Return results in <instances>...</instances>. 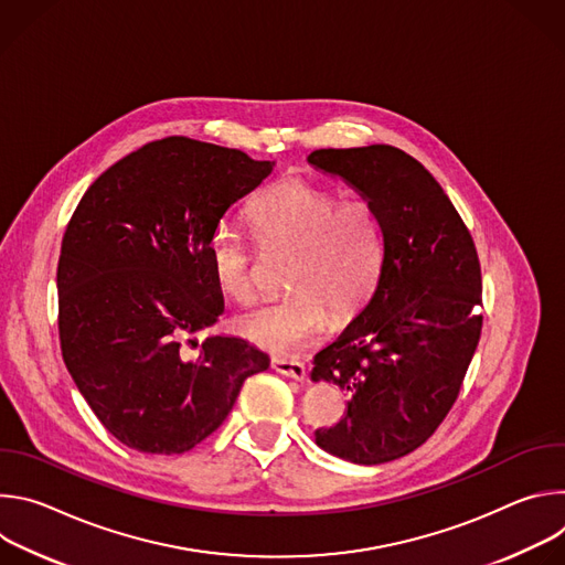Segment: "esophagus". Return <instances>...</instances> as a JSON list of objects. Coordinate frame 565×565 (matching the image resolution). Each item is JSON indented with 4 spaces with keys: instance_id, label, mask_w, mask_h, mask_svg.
Masks as SVG:
<instances>
[{
    "instance_id": "1",
    "label": "esophagus",
    "mask_w": 565,
    "mask_h": 565,
    "mask_svg": "<svg viewBox=\"0 0 565 565\" xmlns=\"http://www.w3.org/2000/svg\"><path fill=\"white\" fill-rule=\"evenodd\" d=\"M273 369L286 377L292 380H303L306 377V366L297 360H288V358H275L273 360Z\"/></svg>"
}]
</instances>
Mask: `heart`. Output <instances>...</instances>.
Returning a JSON list of instances; mask_svg holds the SVG:
<instances>
[{
    "label": "heart",
    "instance_id": "obj_1",
    "mask_svg": "<svg viewBox=\"0 0 565 565\" xmlns=\"http://www.w3.org/2000/svg\"><path fill=\"white\" fill-rule=\"evenodd\" d=\"M262 250H295L284 299L262 303L236 321L248 342L277 355L310 344L335 321L353 319L373 297L384 270V232L364 196L340 199L331 188L288 177L262 192L248 210ZM216 286L238 303L255 297L257 250L227 223L207 238Z\"/></svg>",
    "mask_w": 565,
    "mask_h": 565
}]
</instances>
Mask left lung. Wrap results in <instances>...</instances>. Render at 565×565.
<instances>
[{"label": "left lung", "mask_w": 565, "mask_h": 565, "mask_svg": "<svg viewBox=\"0 0 565 565\" xmlns=\"http://www.w3.org/2000/svg\"><path fill=\"white\" fill-rule=\"evenodd\" d=\"M308 163L347 179L380 212L384 270L366 308L315 355L312 380L349 395L315 443L360 465L425 445L451 412L480 340L482 279L473 238L438 181L391 145L315 149Z\"/></svg>", "instance_id": "left-lung-1"}]
</instances>
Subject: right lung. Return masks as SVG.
<instances>
[{
    "mask_svg": "<svg viewBox=\"0 0 565 565\" xmlns=\"http://www.w3.org/2000/svg\"><path fill=\"white\" fill-rule=\"evenodd\" d=\"M270 172V160L241 149L168 136L120 158L71 214L57 262L62 358L122 445L194 449L223 425L246 377L268 369L246 340L190 335L223 312L207 238Z\"/></svg>",
    "mask_w": 565,
    "mask_h": 565,
    "instance_id": "1",
    "label": "right lung"
}]
</instances>
